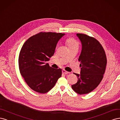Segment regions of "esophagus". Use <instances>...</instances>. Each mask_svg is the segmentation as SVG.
<instances>
[{
    "instance_id": "1",
    "label": "esophagus",
    "mask_w": 120,
    "mask_h": 120,
    "mask_svg": "<svg viewBox=\"0 0 120 120\" xmlns=\"http://www.w3.org/2000/svg\"><path fill=\"white\" fill-rule=\"evenodd\" d=\"M62 73H63V74H68L69 72L66 71V70H62Z\"/></svg>"
}]
</instances>
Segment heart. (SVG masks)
<instances>
[{
	"label": "heart",
	"instance_id": "b5f03b06",
	"mask_svg": "<svg viewBox=\"0 0 120 120\" xmlns=\"http://www.w3.org/2000/svg\"><path fill=\"white\" fill-rule=\"evenodd\" d=\"M65 44L66 45L69 51L70 50H77L79 47V42L73 37L67 38L65 41Z\"/></svg>",
	"mask_w": 120,
	"mask_h": 120
}]
</instances>
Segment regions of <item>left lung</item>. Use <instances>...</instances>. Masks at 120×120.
Here are the masks:
<instances>
[{
  "mask_svg": "<svg viewBox=\"0 0 120 120\" xmlns=\"http://www.w3.org/2000/svg\"><path fill=\"white\" fill-rule=\"evenodd\" d=\"M81 41L82 49L79 57L80 74L75 73L78 81L72 85L77 93H89L97 87L104 77L107 65V57L103 46L95 38L81 33L77 34Z\"/></svg>",
  "mask_w": 120,
  "mask_h": 120,
  "instance_id": "left-lung-1",
  "label": "left lung"
}]
</instances>
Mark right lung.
<instances>
[{
  "label": "right lung",
  "instance_id": "add662e5",
  "mask_svg": "<svg viewBox=\"0 0 120 120\" xmlns=\"http://www.w3.org/2000/svg\"><path fill=\"white\" fill-rule=\"evenodd\" d=\"M65 34L40 32L27 40L18 58L20 74L28 86L39 93L48 92L62 75L61 69H54L46 62L55 52L58 41Z\"/></svg>",
  "mask_w": 120,
  "mask_h": 120
}]
</instances>
